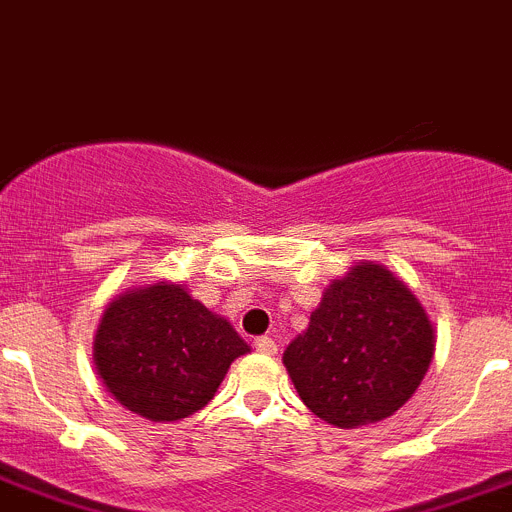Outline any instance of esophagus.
Masks as SVG:
<instances>
[{
    "label": "esophagus",
    "mask_w": 512,
    "mask_h": 512,
    "mask_svg": "<svg viewBox=\"0 0 512 512\" xmlns=\"http://www.w3.org/2000/svg\"><path fill=\"white\" fill-rule=\"evenodd\" d=\"M255 349L260 354H267V357H273V354H278V344L270 339V336H260V339H255Z\"/></svg>",
    "instance_id": "obj_1"
}]
</instances>
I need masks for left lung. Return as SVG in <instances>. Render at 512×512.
<instances>
[{
  "instance_id": "obj_1",
  "label": "left lung",
  "mask_w": 512,
  "mask_h": 512,
  "mask_svg": "<svg viewBox=\"0 0 512 512\" xmlns=\"http://www.w3.org/2000/svg\"><path fill=\"white\" fill-rule=\"evenodd\" d=\"M434 357V326L385 265L359 262L326 288L283 365L313 416L357 428L393 416Z\"/></svg>"
}]
</instances>
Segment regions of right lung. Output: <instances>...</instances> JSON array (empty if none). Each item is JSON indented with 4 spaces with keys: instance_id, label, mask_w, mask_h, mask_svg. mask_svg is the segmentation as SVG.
<instances>
[{
    "instance_id": "right-lung-1",
    "label": "right lung",
    "mask_w": 512,
    "mask_h": 512,
    "mask_svg": "<svg viewBox=\"0 0 512 512\" xmlns=\"http://www.w3.org/2000/svg\"><path fill=\"white\" fill-rule=\"evenodd\" d=\"M247 352L224 316L168 280L114 298L94 336L96 372L112 398L158 423L201 411Z\"/></svg>"
}]
</instances>
